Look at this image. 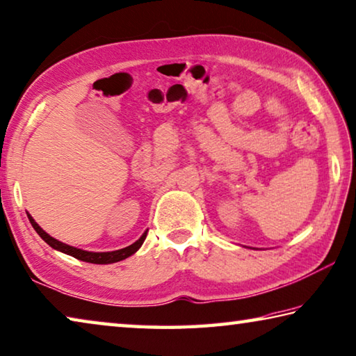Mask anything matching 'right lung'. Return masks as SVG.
I'll list each match as a JSON object with an SVG mask.
<instances>
[{
  "mask_svg": "<svg viewBox=\"0 0 356 356\" xmlns=\"http://www.w3.org/2000/svg\"><path fill=\"white\" fill-rule=\"evenodd\" d=\"M28 218H29V221L32 224V227L35 229V232H37L38 235H40L42 240L47 243V244H49L51 248L62 252V254H67V255L74 257V258H77V260H81V261L93 263V264H111V263L126 260L127 257L134 255L135 252H137L141 248V244L145 243L146 235H147V230H145V234L141 235L137 241H135L131 245H127V248H124V249H118V250H112V252H88V250L77 249V248H74V245H70V244H65V243H62L59 240H56V238L48 235L47 232H44L40 227V225H38L34 221V218H32L29 213H28Z\"/></svg>",
  "mask_w": 356,
  "mask_h": 356,
  "instance_id": "obj_1",
  "label": "right lung"
}]
</instances>
